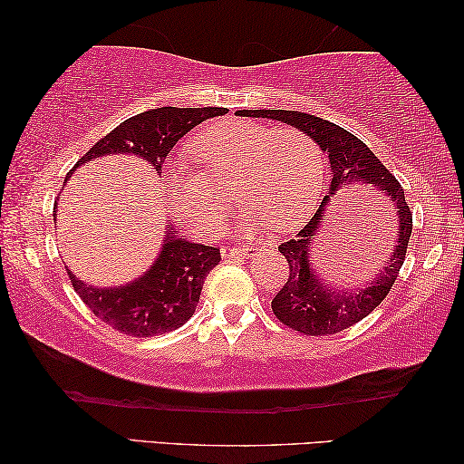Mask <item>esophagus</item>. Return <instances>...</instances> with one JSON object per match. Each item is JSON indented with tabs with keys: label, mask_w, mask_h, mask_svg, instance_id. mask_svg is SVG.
Listing matches in <instances>:
<instances>
[{
	"label": "esophagus",
	"mask_w": 464,
	"mask_h": 464,
	"mask_svg": "<svg viewBox=\"0 0 464 464\" xmlns=\"http://www.w3.org/2000/svg\"><path fill=\"white\" fill-rule=\"evenodd\" d=\"M263 248H265L263 242H259V245H255V246H246V248H242V246H234V248L224 246L222 248V256H224V259H234V256L255 255V253H259V250H263Z\"/></svg>",
	"instance_id": "obj_1"
}]
</instances>
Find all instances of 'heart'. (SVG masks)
Masks as SVG:
<instances>
[{
	"instance_id": "1",
	"label": "heart",
	"mask_w": 464,
	"mask_h": 464,
	"mask_svg": "<svg viewBox=\"0 0 464 464\" xmlns=\"http://www.w3.org/2000/svg\"><path fill=\"white\" fill-rule=\"evenodd\" d=\"M205 172L170 174L172 209L197 234H214L224 218V188L250 209L246 227L273 222L292 227L314 209L324 179L321 146L302 129H267L255 121L224 119L191 141Z\"/></svg>"
}]
</instances>
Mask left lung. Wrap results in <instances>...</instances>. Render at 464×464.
Returning <instances> with one entry per match:
<instances>
[{"label": "left lung", "instance_id": "8db88e82", "mask_svg": "<svg viewBox=\"0 0 464 464\" xmlns=\"http://www.w3.org/2000/svg\"><path fill=\"white\" fill-rule=\"evenodd\" d=\"M237 115L284 121V123L313 135L321 150L329 154V169L333 177L329 195H324L314 218L306 222L292 240L282 242L277 246L290 265V276H287L282 290L271 300V308L279 323L302 333V335H335L339 331L349 329L362 318H366L389 295L405 263L407 245L413 230V214L405 201L403 187L366 143L355 138L353 133H349L347 129L329 123L321 117L298 111H238ZM358 184H370L372 190L387 201L395 216L392 221L397 223L398 227L392 225L390 261L382 266V271L370 285L362 291H333L314 276L309 265V240L315 236L324 205L330 197L339 188ZM394 229L398 232L394 233Z\"/></svg>", "mask_w": 464, "mask_h": 464}]
</instances>
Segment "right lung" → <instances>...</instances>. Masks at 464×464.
I'll list each match as a JSON object with an SVG mask.
<instances>
[{
  "label": "right lung",
  "mask_w": 464,
  "mask_h": 464,
  "mask_svg": "<svg viewBox=\"0 0 464 464\" xmlns=\"http://www.w3.org/2000/svg\"><path fill=\"white\" fill-rule=\"evenodd\" d=\"M224 109H162L146 111L127 119L104 135L83 154L78 164L109 154H133L160 172L182 135L209 117L224 115ZM219 248L179 238L169 226L162 253L146 276L121 287H94L70 273L72 285L82 302L112 329L131 337H154L179 329L193 316L208 273L219 263Z\"/></svg>",
  "instance_id": "right-lung-1"
}]
</instances>
